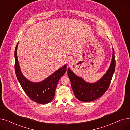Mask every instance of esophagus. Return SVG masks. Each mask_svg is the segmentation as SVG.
I'll list each match as a JSON object with an SVG mask.
<instances>
[{
    "label": "esophagus",
    "instance_id": "1",
    "mask_svg": "<svg viewBox=\"0 0 130 130\" xmlns=\"http://www.w3.org/2000/svg\"><path fill=\"white\" fill-rule=\"evenodd\" d=\"M73 60L72 59H68V60H67V63H68V64H72L73 63Z\"/></svg>",
    "mask_w": 130,
    "mask_h": 130
}]
</instances>
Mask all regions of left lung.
<instances>
[{"instance_id": "1", "label": "left lung", "mask_w": 130, "mask_h": 130, "mask_svg": "<svg viewBox=\"0 0 130 130\" xmlns=\"http://www.w3.org/2000/svg\"><path fill=\"white\" fill-rule=\"evenodd\" d=\"M115 60L113 48V56L111 64L101 79L94 83L86 82L82 78L76 76L72 71L68 69L67 74L71 83V86L75 96L82 102H91L101 97L110 86L115 71Z\"/></svg>"}]
</instances>
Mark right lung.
I'll return each instance as SVG.
<instances>
[{
    "label": "right lung",
    "mask_w": 130,
    "mask_h": 130,
    "mask_svg": "<svg viewBox=\"0 0 130 130\" xmlns=\"http://www.w3.org/2000/svg\"><path fill=\"white\" fill-rule=\"evenodd\" d=\"M17 44L15 51V69L17 79L24 91L31 100L39 104H46L50 102L55 96V90L60 77L66 71V65L59 69L50 76L40 82L34 83L27 79L20 70L17 56Z\"/></svg>",
    "instance_id": "right-lung-1"
}]
</instances>
